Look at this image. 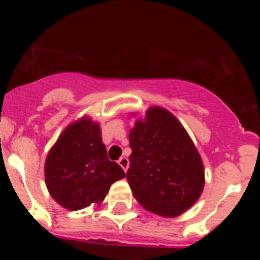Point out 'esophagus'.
Masks as SVG:
<instances>
[{
    "label": "esophagus",
    "mask_w": 260,
    "mask_h": 260,
    "mask_svg": "<svg viewBox=\"0 0 260 260\" xmlns=\"http://www.w3.org/2000/svg\"><path fill=\"white\" fill-rule=\"evenodd\" d=\"M118 164H119V167L122 168L123 171L126 172V171H127V168H128V158L123 156V157H121L118 160Z\"/></svg>",
    "instance_id": "esophagus-1"
}]
</instances>
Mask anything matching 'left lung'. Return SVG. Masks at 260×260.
<instances>
[{"label": "left lung", "instance_id": "left-lung-1", "mask_svg": "<svg viewBox=\"0 0 260 260\" xmlns=\"http://www.w3.org/2000/svg\"><path fill=\"white\" fill-rule=\"evenodd\" d=\"M128 142L126 178L142 207L164 217L192 207L203 191L204 167L182 123L165 108L151 107L137 118Z\"/></svg>", "mask_w": 260, "mask_h": 260}]
</instances>
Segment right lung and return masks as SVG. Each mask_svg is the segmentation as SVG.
Wrapping results in <instances>:
<instances>
[{
	"label": "right lung",
	"instance_id": "1",
	"mask_svg": "<svg viewBox=\"0 0 260 260\" xmlns=\"http://www.w3.org/2000/svg\"><path fill=\"white\" fill-rule=\"evenodd\" d=\"M44 173L50 197L70 211L99 206L110 185L125 177L122 168L108 158L100 125L87 116L61 133L48 152Z\"/></svg>",
	"mask_w": 260,
	"mask_h": 260
}]
</instances>
